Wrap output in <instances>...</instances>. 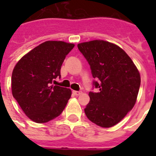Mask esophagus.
<instances>
[{"label":"esophagus","instance_id":"obj_1","mask_svg":"<svg viewBox=\"0 0 156 156\" xmlns=\"http://www.w3.org/2000/svg\"><path fill=\"white\" fill-rule=\"evenodd\" d=\"M73 93L75 95H76V96H78V95H80L81 94H82V92H81V91H76V90H73Z\"/></svg>","mask_w":156,"mask_h":156}]
</instances>
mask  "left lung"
<instances>
[{"mask_svg":"<svg viewBox=\"0 0 156 156\" xmlns=\"http://www.w3.org/2000/svg\"><path fill=\"white\" fill-rule=\"evenodd\" d=\"M77 47L90 66L94 82L99 92H90L84 108L87 117L101 127L120 122L133 108L140 85L138 69L127 54L118 45L95 40Z\"/></svg>","mask_w":156,"mask_h":156,"instance_id":"8db88e82","label":"left lung"}]
</instances>
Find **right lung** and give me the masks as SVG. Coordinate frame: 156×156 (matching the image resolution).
Masks as SVG:
<instances>
[{"label":"right lung","instance_id":"right-lung-1","mask_svg":"<svg viewBox=\"0 0 156 156\" xmlns=\"http://www.w3.org/2000/svg\"><path fill=\"white\" fill-rule=\"evenodd\" d=\"M74 46L64 41H45L26 54L14 67L12 95L32 121L49 122L66 108L71 90L51 83L61 76L62 65Z\"/></svg>","mask_w":156,"mask_h":156}]
</instances>
